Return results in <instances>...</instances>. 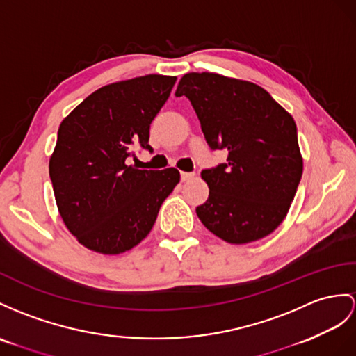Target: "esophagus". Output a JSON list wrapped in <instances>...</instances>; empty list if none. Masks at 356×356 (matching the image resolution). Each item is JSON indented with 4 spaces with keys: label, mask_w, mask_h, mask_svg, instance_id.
I'll return each instance as SVG.
<instances>
[{
    "label": "esophagus",
    "mask_w": 356,
    "mask_h": 356,
    "mask_svg": "<svg viewBox=\"0 0 356 356\" xmlns=\"http://www.w3.org/2000/svg\"><path fill=\"white\" fill-rule=\"evenodd\" d=\"M195 177V173H190V172H181V181L186 183V181H190Z\"/></svg>",
    "instance_id": "1"
}]
</instances>
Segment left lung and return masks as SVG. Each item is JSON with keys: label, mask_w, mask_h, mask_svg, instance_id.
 Masks as SVG:
<instances>
[{"label": "left lung", "mask_w": 356, "mask_h": 356, "mask_svg": "<svg viewBox=\"0 0 356 356\" xmlns=\"http://www.w3.org/2000/svg\"><path fill=\"white\" fill-rule=\"evenodd\" d=\"M175 95L192 102L208 146L228 154L227 163L201 172L210 195L197 218L232 245L268 236L302 178L294 119L263 88L219 74H186Z\"/></svg>", "instance_id": "1"}]
</instances>
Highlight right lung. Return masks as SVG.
I'll use <instances>...</instances> for the list:
<instances>
[{
	"instance_id": "add662e5",
	"label": "right lung",
	"mask_w": 356,
	"mask_h": 356,
	"mask_svg": "<svg viewBox=\"0 0 356 356\" xmlns=\"http://www.w3.org/2000/svg\"><path fill=\"white\" fill-rule=\"evenodd\" d=\"M175 81L152 74L104 86L60 124L49 159L58 213L72 236L95 252L118 255L140 243L179 183L175 168L127 164L134 146L152 152L149 128Z\"/></svg>"
}]
</instances>
